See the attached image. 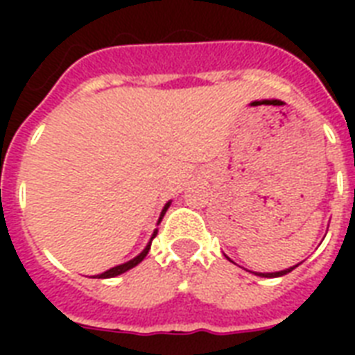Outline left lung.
Returning <instances> with one entry per match:
<instances>
[{"instance_id": "8db88e82", "label": "left lung", "mask_w": 355, "mask_h": 355, "mask_svg": "<svg viewBox=\"0 0 355 355\" xmlns=\"http://www.w3.org/2000/svg\"><path fill=\"white\" fill-rule=\"evenodd\" d=\"M297 267V265H295ZM295 267H291V269H286V270H280V272H259V276H265V278H276V276H284L287 275V272H291Z\"/></svg>"}]
</instances>
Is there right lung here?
<instances>
[{
	"label": "right lung",
	"mask_w": 355,
	"mask_h": 355,
	"mask_svg": "<svg viewBox=\"0 0 355 355\" xmlns=\"http://www.w3.org/2000/svg\"><path fill=\"white\" fill-rule=\"evenodd\" d=\"M167 206H169V202H167L166 208H164V211H162L160 221H162V217H164V214H166ZM155 236H156V232L153 234V237H155ZM153 237H150V239H153ZM149 248H150V243H149V245H147V247H145V250L141 254H139V256H136V258L130 259V261H127V263L118 265V267H112V269L107 270V272H103V275H99V278H114V276H118V275H123V272H127L128 269H132V267H136V265H138L139 261H141V259L145 258V256H147V252H149Z\"/></svg>",
	"instance_id": "add662e5"
}]
</instances>
